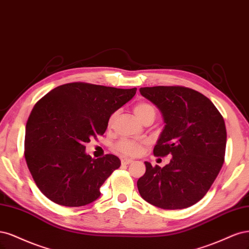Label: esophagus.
<instances>
[{"instance_id":"1","label":"esophagus","mask_w":249,"mask_h":249,"mask_svg":"<svg viewBox=\"0 0 249 249\" xmlns=\"http://www.w3.org/2000/svg\"><path fill=\"white\" fill-rule=\"evenodd\" d=\"M132 161H133V160H132V159H129V158H122V159H121L122 165H127V164L131 163Z\"/></svg>"}]
</instances>
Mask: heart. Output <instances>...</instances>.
I'll use <instances>...</instances> for the list:
<instances>
[{"mask_svg": "<svg viewBox=\"0 0 249 249\" xmlns=\"http://www.w3.org/2000/svg\"><path fill=\"white\" fill-rule=\"evenodd\" d=\"M134 114L136 115L141 121L142 122L143 120L147 118H153L156 117V108L153 104L148 103V102H139L135 104L134 107ZM118 116V111H114L108 118V125H113L115 120ZM143 146H145V142H139V141H133L129 139H122L120 140L115 146V149L123 155L126 156H138L140 155Z\"/></svg>", "mask_w": 249, "mask_h": 249, "instance_id": "1", "label": "heart"}]
</instances>
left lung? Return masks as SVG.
Instances as JSON below:
<instances>
[{
	"label": "left lung",
	"instance_id": "8db88e82",
	"mask_svg": "<svg viewBox=\"0 0 249 249\" xmlns=\"http://www.w3.org/2000/svg\"><path fill=\"white\" fill-rule=\"evenodd\" d=\"M140 92L164 119L165 127L153 153L172 156L163 167L145 162L146 173L138 181L140 195L161 209L195 205L210 189L224 162L223 117L209 98L186 87H146Z\"/></svg>",
	"mask_w": 249,
	"mask_h": 249
}]
</instances>
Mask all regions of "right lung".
I'll use <instances>...</instances> for the list:
<instances>
[{
    "label": "right lung",
    "instance_id": "add662e5",
    "mask_svg": "<svg viewBox=\"0 0 249 249\" xmlns=\"http://www.w3.org/2000/svg\"><path fill=\"white\" fill-rule=\"evenodd\" d=\"M133 89L70 83L38 100L26 125L25 158L37 187L52 202L82 207L100 196V187L121 165L107 154L87 155L86 142L106 132L108 118L129 101Z\"/></svg>",
    "mask_w": 249,
    "mask_h": 249
}]
</instances>
